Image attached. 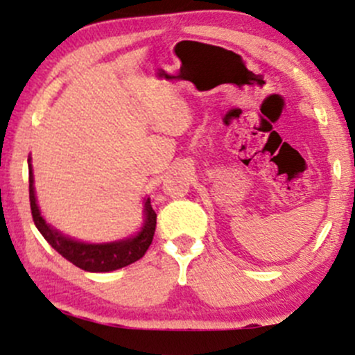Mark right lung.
<instances>
[{
	"instance_id": "1",
	"label": "right lung",
	"mask_w": 355,
	"mask_h": 355,
	"mask_svg": "<svg viewBox=\"0 0 355 355\" xmlns=\"http://www.w3.org/2000/svg\"><path fill=\"white\" fill-rule=\"evenodd\" d=\"M28 193H30V209L37 230L40 231L46 241L49 243L59 255L69 260L73 266L83 268L87 272H112L130 266L146 253L151 245L156 230V212L151 207V199L146 197L143 202V225L134 234L128 238L105 243H88V241L76 240L68 236L52 226L40 212L37 204L35 185H33V168L32 158L28 156Z\"/></svg>"
}]
</instances>
